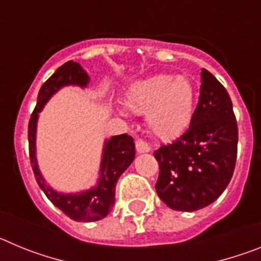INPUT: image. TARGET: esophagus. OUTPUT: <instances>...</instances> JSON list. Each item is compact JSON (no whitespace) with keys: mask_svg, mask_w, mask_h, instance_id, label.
Segmentation results:
<instances>
[{"mask_svg":"<svg viewBox=\"0 0 261 261\" xmlns=\"http://www.w3.org/2000/svg\"><path fill=\"white\" fill-rule=\"evenodd\" d=\"M136 150H137V153L142 154V153H149L151 149L146 142H144L142 140H137V141H136Z\"/></svg>","mask_w":261,"mask_h":261,"instance_id":"1","label":"esophagus"}]
</instances>
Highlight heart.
<instances>
[{
  "label": "heart",
  "mask_w": 261,
  "mask_h": 261,
  "mask_svg": "<svg viewBox=\"0 0 261 261\" xmlns=\"http://www.w3.org/2000/svg\"><path fill=\"white\" fill-rule=\"evenodd\" d=\"M125 105L135 114H146L149 132L168 141L190 125L195 91L184 75L158 74L133 84L125 94Z\"/></svg>",
  "instance_id": "1"
}]
</instances>
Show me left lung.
Here are the masks:
<instances>
[{
    "label": "left lung",
    "instance_id": "1",
    "mask_svg": "<svg viewBox=\"0 0 261 261\" xmlns=\"http://www.w3.org/2000/svg\"><path fill=\"white\" fill-rule=\"evenodd\" d=\"M238 126L225 87L201 71L197 107L179 140L159 147L155 190L168 208L195 212L216 201L230 183L237 162Z\"/></svg>",
    "mask_w": 261,
    "mask_h": 261
}]
</instances>
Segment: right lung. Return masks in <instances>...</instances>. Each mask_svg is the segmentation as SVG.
Here are the masks:
<instances>
[{
    "label": "right lung",
    "mask_w": 261,
    "mask_h": 261,
    "mask_svg": "<svg viewBox=\"0 0 261 261\" xmlns=\"http://www.w3.org/2000/svg\"><path fill=\"white\" fill-rule=\"evenodd\" d=\"M90 77L81 64L68 61L60 66L41 86L38 95V103L30 119L29 144L30 159L41 191L45 193L55 206L77 222H93L105 218L115 205V187L120 175L125 171L135 161L136 149L133 138L128 135L112 136L103 142L102 156L99 165V175L95 184L89 190L78 192H60L47 183L39 168L36 156V130L38 120L44 106L62 87L77 86L81 89L89 87Z\"/></svg>",
    "instance_id": "add662e5"
}]
</instances>
